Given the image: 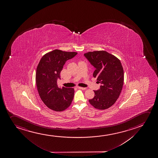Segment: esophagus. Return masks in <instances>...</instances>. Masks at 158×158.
I'll return each mask as SVG.
<instances>
[{
    "label": "esophagus",
    "instance_id": "esophagus-1",
    "mask_svg": "<svg viewBox=\"0 0 158 158\" xmlns=\"http://www.w3.org/2000/svg\"><path fill=\"white\" fill-rule=\"evenodd\" d=\"M77 88L80 89H82V90H85L86 89L85 88H83V87H81V86H77Z\"/></svg>",
    "mask_w": 158,
    "mask_h": 158
}]
</instances>
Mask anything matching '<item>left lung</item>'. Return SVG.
<instances>
[{"label": "left lung", "instance_id": "1", "mask_svg": "<svg viewBox=\"0 0 158 158\" xmlns=\"http://www.w3.org/2000/svg\"><path fill=\"white\" fill-rule=\"evenodd\" d=\"M84 55L96 69L93 76L102 84L99 90H94L95 96L89 102L97 109H107L115 103L122 90L124 70L122 63L106 51L89 52Z\"/></svg>", "mask_w": 158, "mask_h": 158}]
</instances>
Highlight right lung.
Returning a JSON list of instances; mask_svg holds the SVG:
<instances>
[{
    "label": "right lung",
    "mask_w": 158,
    "mask_h": 158,
    "mask_svg": "<svg viewBox=\"0 0 158 158\" xmlns=\"http://www.w3.org/2000/svg\"><path fill=\"white\" fill-rule=\"evenodd\" d=\"M77 53L55 49L44 54L38 64L36 84L39 95L44 104L55 111H62L69 106L74 98V88H59L57 80L66 61Z\"/></svg>",
    "instance_id": "right-lung-1"
}]
</instances>
